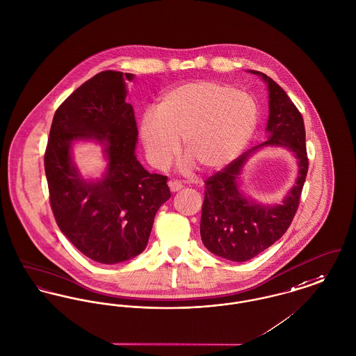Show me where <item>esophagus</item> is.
<instances>
[{"mask_svg": "<svg viewBox=\"0 0 356 356\" xmlns=\"http://www.w3.org/2000/svg\"><path fill=\"white\" fill-rule=\"evenodd\" d=\"M168 186H169V188H170L172 192H177V191H180V189L183 188L181 183H179V181H169Z\"/></svg>", "mask_w": 356, "mask_h": 356, "instance_id": "1", "label": "esophagus"}]
</instances>
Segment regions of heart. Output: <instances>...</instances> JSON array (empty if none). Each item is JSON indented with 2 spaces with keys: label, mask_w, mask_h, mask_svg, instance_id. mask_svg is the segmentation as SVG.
<instances>
[{
  "label": "heart",
  "mask_w": 356,
  "mask_h": 356,
  "mask_svg": "<svg viewBox=\"0 0 356 356\" xmlns=\"http://www.w3.org/2000/svg\"><path fill=\"white\" fill-rule=\"evenodd\" d=\"M257 122L258 108L248 94L229 84L195 81L168 90L156 111L144 113L140 136L153 167L165 169L183 140L189 160L211 170L242 152Z\"/></svg>",
  "instance_id": "1"
}]
</instances>
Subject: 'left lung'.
I'll use <instances>...</instances> for the list:
<instances>
[{
    "mask_svg": "<svg viewBox=\"0 0 356 356\" xmlns=\"http://www.w3.org/2000/svg\"><path fill=\"white\" fill-rule=\"evenodd\" d=\"M269 87V140L251 147L204 181L200 235L204 246L215 255L245 262L270 248L292 223L308 173L305 126L298 108L268 75L254 71ZM265 145L286 146L299 160V177L290 195L278 207L250 204L237 191L236 176L247 157Z\"/></svg>",
    "mask_w": 356,
    "mask_h": 356,
    "instance_id": "obj_1",
    "label": "left lung"
}]
</instances>
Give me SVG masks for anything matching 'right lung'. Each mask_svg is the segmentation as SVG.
<instances>
[{"label": "right lung", "instance_id": "right-lung-1", "mask_svg": "<svg viewBox=\"0 0 356 356\" xmlns=\"http://www.w3.org/2000/svg\"><path fill=\"white\" fill-rule=\"evenodd\" d=\"M125 97L122 72L102 71L84 82L58 107L44 153L59 229L86 257L106 265L145 250L154 215L170 197L167 176L149 173L136 159L138 130ZM75 139L106 145L109 167L99 182L79 177L69 154Z\"/></svg>", "mask_w": 356, "mask_h": 356}]
</instances>
